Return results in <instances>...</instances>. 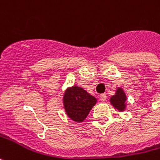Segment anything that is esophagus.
<instances>
[{
	"mask_svg": "<svg viewBox=\"0 0 160 160\" xmlns=\"http://www.w3.org/2000/svg\"><path fill=\"white\" fill-rule=\"evenodd\" d=\"M100 100H101L102 102L106 101V100H107V95H106L105 93H103V94H101V95H100Z\"/></svg>",
	"mask_w": 160,
	"mask_h": 160,
	"instance_id": "34e87169",
	"label": "esophagus"
}]
</instances>
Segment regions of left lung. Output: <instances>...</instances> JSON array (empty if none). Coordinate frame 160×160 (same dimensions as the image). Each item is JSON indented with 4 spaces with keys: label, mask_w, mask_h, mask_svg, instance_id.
<instances>
[{
    "label": "left lung",
    "mask_w": 160,
    "mask_h": 160,
    "mask_svg": "<svg viewBox=\"0 0 160 160\" xmlns=\"http://www.w3.org/2000/svg\"><path fill=\"white\" fill-rule=\"evenodd\" d=\"M125 101L126 96L121 88H118L115 95H113L110 98V102L113 107L119 111H124L125 108Z\"/></svg>",
    "instance_id": "obj_1"
}]
</instances>
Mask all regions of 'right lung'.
I'll return each mask as SVG.
<instances>
[{
    "label": "right lung",
    "instance_id": "right-lung-1",
    "mask_svg": "<svg viewBox=\"0 0 160 160\" xmlns=\"http://www.w3.org/2000/svg\"><path fill=\"white\" fill-rule=\"evenodd\" d=\"M96 102L97 99L93 96L76 86L68 88L63 96L65 112L75 122H82Z\"/></svg>",
    "mask_w": 160,
    "mask_h": 160
}]
</instances>
